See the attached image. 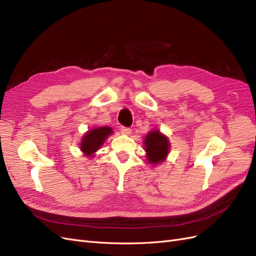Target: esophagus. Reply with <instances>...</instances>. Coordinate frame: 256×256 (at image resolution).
<instances>
[{"mask_svg":"<svg viewBox=\"0 0 256 256\" xmlns=\"http://www.w3.org/2000/svg\"><path fill=\"white\" fill-rule=\"evenodd\" d=\"M121 133L128 135V134L132 133V130H130V128H126V126H121Z\"/></svg>","mask_w":256,"mask_h":256,"instance_id":"obj_1","label":"esophagus"}]
</instances>
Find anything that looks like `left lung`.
<instances>
[{
    "mask_svg": "<svg viewBox=\"0 0 256 256\" xmlns=\"http://www.w3.org/2000/svg\"><path fill=\"white\" fill-rule=\"evenodd\" d=\"M145 147L147 158L150 163L163 162L168 154V140L164 135L160 134L159 130H152L145 140Z\"/></svg>",
    "mask_w": 256,
    "mask_h": 256,
    "instance_id": "obj_1",
    "label": "left lung"
}]
</instances>
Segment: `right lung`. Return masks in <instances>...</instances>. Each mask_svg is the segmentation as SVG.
Here are the masks:
<instances>
[{
  "label": "right lung",
  "mask_w": 256,
  "mask_h": 256,
  "mask_svg": "<svg viewBox=\"0 0 256 256\" xmlns=\"http://www.w3.org/2000/svg\"><path fill=\"white\" fill-rule=\"evenodd\" d=\"M111 133H112V130L108 126L88 130V133L83 137L81 142V150L85 154L90 156L100 148L104 142Z\"/></svg>",
  "instance_id": "obj_1"
}]
</instances>
